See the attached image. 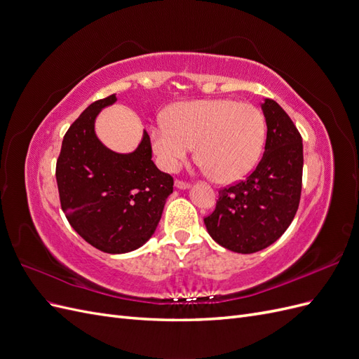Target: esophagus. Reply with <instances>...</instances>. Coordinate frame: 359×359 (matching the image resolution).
Here are the masks:
<instances>
[{
  "instance_id": "esophagus-1",
  "label": "esophagus",
  "mask_w": 359,
  "mask_h": 359,
  "mask_svg": "<svg viewBox=\"0 0 359 359\" xmlns=\"http://www.w3.org/2000/svg\"><path fill=\"white\" fill-rule=\"evenodd\" d=\"M175 187H177V189H180V190H187V189H190V184H189V182H184V181L177 180V181H175Z\"/></svg>"
}]
</instances>
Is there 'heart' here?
<instances>
[{
  "mask_svg": "<svg viewBox=\"0 0 359 359\" xmlns=\"http://www.w3.org/2000/svg\"><path fill=\"white\" fill-rule=\"evenodd\" d=\"M265 118L256 106L231 99L173 104L166 124L149 128L158 165L177 170L196 145L203 169L220 182H235L253 170L265 142Z\"/></svg>",
  "mask_w": 359,
  "mask_h": 359,
  "instance_id": "1",
  "label": "heart"
}]
</instances>
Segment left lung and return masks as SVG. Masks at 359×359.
I'll return each instance as SVG.
<instances>
[{
	"mask_svg": "<svg viewBox=\"0 0 359 359\" xmlns=\"http://www.w3.org/2000/svg\"><path fill=\"white\" fill-rule=\"evenodd\" d=\"M262 160L241 181L219 191L203 223L212 240L235 253H256L276 243L297 214L302 182V137L277 102L265 99Z\"/></svg>",
	"mask_w": 359,
	"mask_h": 359,
	"instance_id": "left-lung-1",
	"label": "left lung"
}]
</instances>
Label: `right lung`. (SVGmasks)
<instances>
[{
	"instance_id": "add662e5",
	"label": "right lung",
	"mask_w": 359,
	"mask_h": 359,
	"mask_svg": "<svg viewBox=\"0 0 359 359\" xmlns=\"http://www.w3.org/2000/svg\"><path fill=\"white\" fill-rule=\"evenodd\" d=\"M115 102L112 94L91 103L70 126L57 161V184L73 229L102 252L123 255L153 236L173 180L151 160L145 130L137 148L126 154L97 137L95 118Z\"/></svg>"
}]
</instances>
